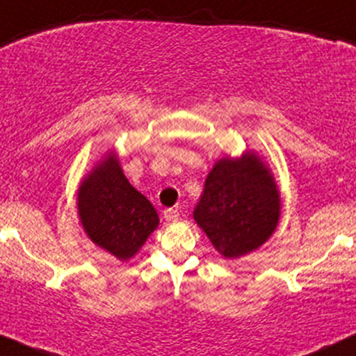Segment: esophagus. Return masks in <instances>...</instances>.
<instances>
[{
    "label": "esophagus",
    "instance_id": "obj_1",
    "mask_svg": "<svg viewBox=\"0 0 356 356\" xmlns=\"http://www.w3.org/2000/svg\"><path fill=\"white\" fill-rule=\"evenodd\" d=\"M178 217H179V211H178V209H166V210H165V218H166L168 222L177 220Z\"/></svg>",
    "mask_w": 356,
    "mask_h": 356
}]
</instances>
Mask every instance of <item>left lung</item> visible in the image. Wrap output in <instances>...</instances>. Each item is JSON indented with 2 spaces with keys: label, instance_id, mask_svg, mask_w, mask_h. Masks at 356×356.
<instances>
[{
  "label": "left lung",
  "instance_id": "left-lung-1",
  "mask_svg": "<svg viewBox=\"0 0 356 356\" xmlns=\"http://www.w3.org/2000/svg\"><path fill=\"white\" fill-rule=\"evenodd\" d=\"M275 183L255 154L220 159L207 177L193 211L195 220L223 257L235 259L257 249L279 220Z\"/></svg>",
  "mask_w": 356,
  "mask_h": 356
}]
</instances>
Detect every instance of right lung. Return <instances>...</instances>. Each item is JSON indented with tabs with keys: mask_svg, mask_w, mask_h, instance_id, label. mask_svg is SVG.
Instances as JSON below:
<instances>
[{
	"mask_svg": "<svg viewBox=\"0 0 356 356\" xmlns=\"http://www.w3.org/2000/svg\"><path fill=\"white\" fill-rule=\"evenodd\" d=\"M79 215L87 235L121 261L133 257L158 227V213L145 195L127 181L115 156L83 179Z\"/></svg>",
	"mask_w": 356,
	"mask_h": 356,
	"instance_id": "right-lung-1",
	"label": "right lung"
}]
</instances>
